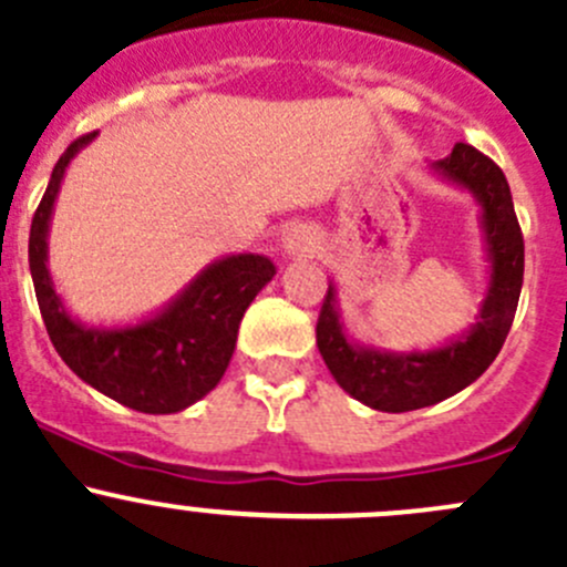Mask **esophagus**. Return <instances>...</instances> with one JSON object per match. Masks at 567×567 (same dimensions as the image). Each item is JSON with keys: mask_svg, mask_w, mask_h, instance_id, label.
<instances>
[{"mask_svg": "<svg viewBox=\"0 0 567 567\" xmlns=\"http://www.w3.org/2000/svg\"><path fill=\"white\" fill-rule=\"evenodd\" d=\"M285 247H288L290 255H307V251H312V238L307 233L296 230L285 238Z\"/></svg>", "mask_w": 567, "mask_h": 567, "instance_id": "esophagus-1", "label": "esophagus"}]
</instances>
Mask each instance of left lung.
<instances>
[{
    "mask_svg": "<svg viewBox=\"0 0 567 567\" xmlns=\"http://www.w3.org/2000/svg\"><path fill=\"white\" fill-rule=\"evenodd\" d=\"M433 169L468 188L483 205L491 285L472 331L450 346L425 353H390L362 348L342 334L331 285L326 290L316 326L318 351L337 384L359 403L390 411V414L425 409L477 381L505 346V337L516 318L518 296H522L524 236L505 173L488 156L463 142L453 147L444 162L433 164Z\"/></svg>",
    "mask_w": 567,
    "mask_h": 567,
    "instance_id": "obj_1",
    "label": "left lung"
}]
</instances>
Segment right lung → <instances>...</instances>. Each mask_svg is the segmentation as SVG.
<instances>
[{
    "mask_svg": "<svg viewBox=\"0 0 567 567\" xmlns=\"http://www.w3.org/2000/svg\"><path fill=\"white\" fill-rule=\"evenodd\" d=\"M93 136L95 131L68 145L32 216L30 271L40 316L62 362L93 390L145 414H175L219 384L236 351L244 312L271 282L277 266L262 255L225 257L205 268L156 318L125 329L76 323L51 285L45 236L65 167Z\"/></svg>",
    "mask_w": 567,
    "mask_h": 567,
    "instance_id": "add662e5",
    "label": "right lung"
}]
</instances>
